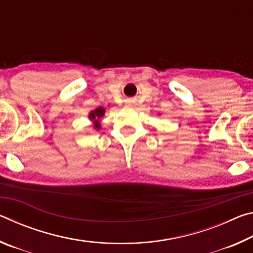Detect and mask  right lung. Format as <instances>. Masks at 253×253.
Returning <instances> with one entry per match:
<instances>
[{
	"label": "right lung",
	"mask_w": 253,
	"mask_h": 253,
	"mask_svg": "<svg viewBox=\"0 0 253 253\" xmlns=\"http://www.w3.org/2000/svg\"><path fill=\"white\" fill-rule=\"evenodd\" d=\"M104 114H105V109L104 108H97L96 110H93L92 113L90 114V119H92L93 122H95V127L96 128H100V125H99V123H98V121H99V119L104 116Z\"/></svg>",
	"instance_id": "add662e5"
}]
</instances>
